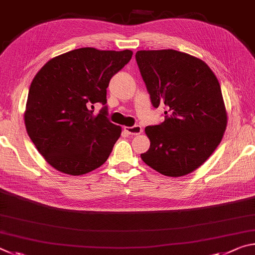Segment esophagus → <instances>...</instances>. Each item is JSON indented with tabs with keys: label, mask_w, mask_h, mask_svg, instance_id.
Returning a JSON list of instances; mask_svg holds the SVG:
<instances>
[{
	"label": "esophagus",
	"mask_w": 255,
	"mask_h": 255,
	"mask_svg": "<svg viewBox=\"0 0 255 255\" xmlns=\"http://www.w3.org/2000/svg\"><path fill=\"white\" fill-rule=\"evenodd\" d=\"M124 130L128 132V134L130 135H137L140 134L142 132V128L140 125H134V127H128V128H124Z\"/></svg>",
	"instance_id": "1"
}]
</instances>
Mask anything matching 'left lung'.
Segmentation results:
<instances>
[{"instance_id":"obj_1","label":"left lung","mask_w":255,"mask_h":255,"mask_svg":"<svg viewBox=\"0 0 255 255\" xmlns=\"http://www.w3.org/2000/svg\"><path fill=\"white\" fill-rule=\"evenodd\" d=\"M135 59L152 105L168 110L162 123L145 128L150 149L141 158L164 176L188 175L211 157L225 132L220 83L203 60L172 49L140 50Z\"/></svg>"}]
</instances>
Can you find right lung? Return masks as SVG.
<instances>
[{
	"mask_svg": "<svg viewBox=\"0 0 255 255\" xmlns=\"http://www.w3.org/2000/svg\"><path fill=\"white\" fill-rule=\"evenodd\" d=\"M132 55L79 48L52 58L34 76L24 113L26 132L58 171L80 176L110 157L122 130L107 119L106 88ZM95 102L105 105L96 116L89 110Z\"/></svg>",
	"mask_w": 255,
	"mask_h": 255,
	"instance_id": "right-lung-1",
	"label": "right lung"
}]
</instances>
